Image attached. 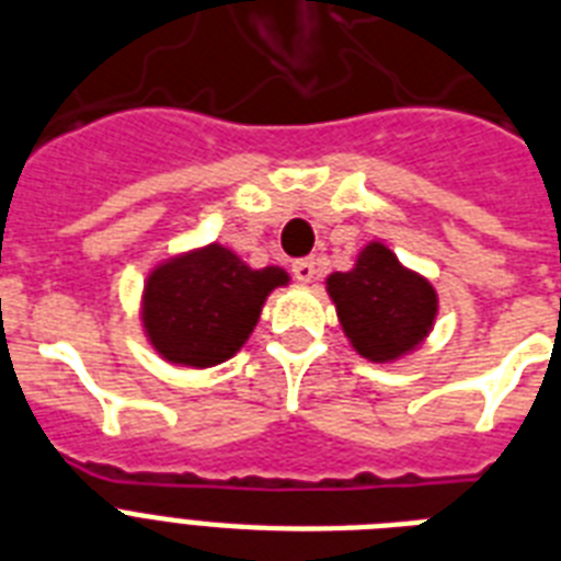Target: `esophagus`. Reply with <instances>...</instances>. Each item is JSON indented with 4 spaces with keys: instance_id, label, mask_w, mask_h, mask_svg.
Returning a JSON list of instances; mask_svg holds the SVG:
<instances>
[{
    "instance_id": "esophagus-1",
    "label": "esophagus",
    "mask_w": 561,
    "mask_h": 561,
    "mask_svg": "<svg viewBox=\"0 0 561 561\" xmlns=\"http://www.w3.org/2000/svg\"><path fill=\"white\" fill-rule=\"evenodd\" d=\"M293 275L301 280V284H309L312 277L318 275V268H316V260L307 257V260H298V263H293Z\"/></svg>"
}]
</instances>
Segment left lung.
Wrapping results in <instances>:
<instances>
[{
	"mask_svg": "<svg viewBox=\"0 0 561 561\" xmlns=\"http://www.w3.org/2000/svg\"><path fill=\"white\" fill-rule=\"evenodd\" d=\"M327 295L358 356L388 365L414 353L437 318V293L385 243H367L351 272L327 277Z\"/></svg>",
	"mask_w": 561,
	"mask_h": 561,
	"instance_id": "obj_1",
	"label": "left lung"
}]
</instances>
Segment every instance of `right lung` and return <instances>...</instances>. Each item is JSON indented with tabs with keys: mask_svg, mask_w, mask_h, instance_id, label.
Segmentation results:
<instances>
[{
	"mask_svg": "<svg viewBox=\"0 0 561 561\" xmlns=\"http://www.w3.org/2000/svg\"><path fill=\"white\" fill-rule=\"evenodd\" d=\"M286 284L280 266L252 268L228 245L208 243L161 260L147 275L141 327L164 362L203 370L249 342L266 298Z\"/></svg>",
	"mask_w": 561,
	"mask_h": 561,
	"instance_id": "add662e5",
	"label": "right lung"
}]
</instances>
